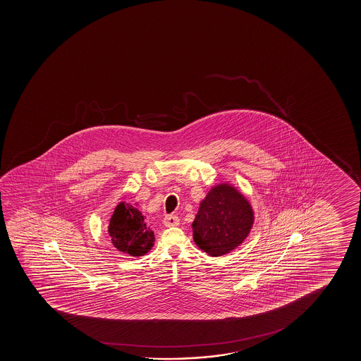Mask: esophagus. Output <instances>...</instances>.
Listing matches in <instances>:
<instances>
[{
	"instance_id": "obj_1",
	"label": "esophagus",
	"mask_w": 361,
	"mask_h": 361,
	"mask_svg": "<svg viewBox=\"0 0 361 361\" xmlns=\"http://www.w3.org/2000/svg\"><path fill=\"white\" fill-rule=\"evenodd\" d=\"M178 222H180V219L175 214H168L164 218V224L166 227H176V226H178Z\"/></svg>"
}]
</instances>
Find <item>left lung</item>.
<instances>
[{"instance_id": "left-lung-1", "label": "left lung", "mask_w": 361, "mask_h": 361, "mask_svg": "<svg viewBox=\"0 0 361 361\" xmlns=\"http://www.w3.org/2000/svg\"><path fill=\"white\" fill-rule=\"evenodd\" d=\"M254 216L250 204L237 190L219 185L200 204L192 223L193 239L211 257H221L247 238Z\"/></svg>"}]
</instances>
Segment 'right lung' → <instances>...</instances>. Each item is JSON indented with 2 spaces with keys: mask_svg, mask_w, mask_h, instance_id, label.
<instances>
[{
  "mask_svg": "<svg viewBox=\"0 0 361 361\" xmlns=\"http://www.w3.org/2000/svg\"><path fill=\"white\" fill-rule=\"evenodd\" d=\"M109 233L114 247L130 257H142L153 247L154 233L144 222L140 211L119 203L109 221Z\"/></svg>",
  "mask_w": 361,
  "mask_h": 361,
  "instance_id": "right-lung-1",
  "label": "right lung"
}]
</instances>
